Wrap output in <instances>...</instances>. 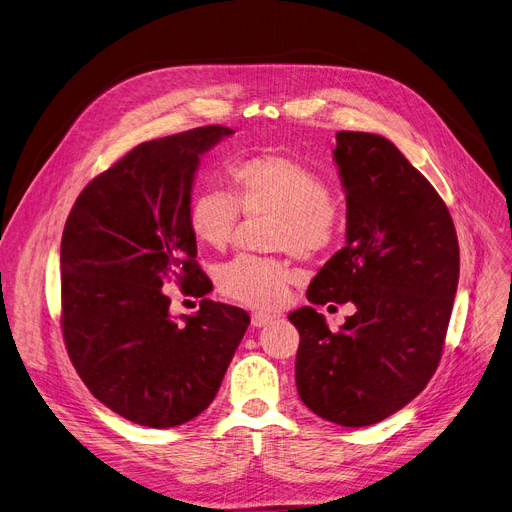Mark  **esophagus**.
<instances>
[{
    "instance_id": "1",
    "label": "esophagus",
    "mask_w": 512,
    "mask_h": 512,
    "mask_svg": "<svg viewBox=\"0 0 512 512\" xmlns=\"http://www.w3.org/2000/svg\"><path fill=\"white\" fill-rule=\"evenodd\" d=\"M274 319H276V317L270 315V313L257 311V313H253V317H251V324H253V328H265V326H270Z\"/></svg>"
}]
</instances>
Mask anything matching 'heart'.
<instances>
[{
    "instance_id": "1",
    "label": "heart",
    "mask_w": 512,
    "mask_h": 512,
    "mask_svg": "<svg viewBox=\"0 0 512 512\" xmlns=\"http://www.w3.org/2000/svg\"><path fill=\"white\" fill-rule=\"evenodd\" d=\"M228 195L203 191L188 205V228L199 245L224 251L236 232L238 210L270 213V247L315 257L332 247L342 211L326 178L299 157L255 153L232 159L226 168ZM301 278L297 267L274 257L240 255L222 265L218 286L228 299L257 309L286 303L288 288Z\"/></svg>"
}]
</instances>
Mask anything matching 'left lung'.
<instances>
[{"mask_svg":"<svg viewBox=\"0 0 512 512\" xmlns=\"http://www.w3.org/2000/svg\"><path fill=\"white\" fill-rule=\"evenodd\" d=\"M334 161L346 245L317 272L307 299L353 303L355 313L338 332L313 307L288 315L301 334L294 375L315 415L365 427L432 380L459 284V240L436 188L388 139L340 130Z\"/></svg>","mask_w":512,"mask_h":512,"instance_id":"obj_1","label":"left lung"}]
</instances>
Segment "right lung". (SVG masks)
Masks as SVG:
<instances>
[{
	"label": "right lung",
	"instance_id": "add662e5",
	"mask_svg": "<svg viewBox=\"0 0 512 512\" xmlns=\"http://www.w3.org/2000/svg\"><path fill=\"white\" fill-rule=\"evenodd\" d=\"M232 132L213 124L137 145L85 186L66 220L68 355L91 394L132 423L166 429L201 415L251 324L209 299L178 324L164 290H211L186 213L201 155Z\"/></svg>",
	"mask_w": 512,
	"mask_h": 512
}]
</instances>
